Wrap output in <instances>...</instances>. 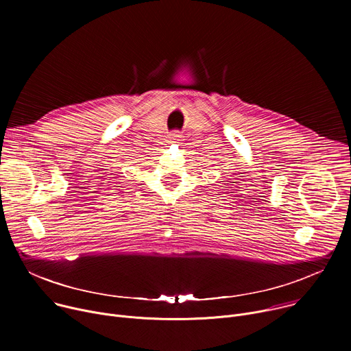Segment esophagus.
Returning <instances> with one entry per match:
<instances>
[{"instance_id":"34e87169","label":"esophagus","mask_w":351,"mask_h":351,"mask_svg":"<svg viewBox=\"0 0 351 351\" xmlns=\"http://www.w3.org/2000/svg\"><path fill=\"white\" fill-rule=\"evenodd\" d=\"M180 137L182 136L179 133H172L171 134V143H180V140H182Z\"/></svg>"}]
</instances>
